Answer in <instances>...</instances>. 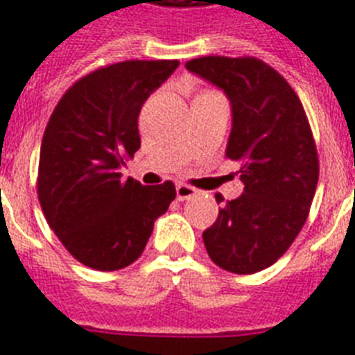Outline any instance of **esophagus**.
Here are the masks:
<instances>
[{
    "mask_svg": "<svg viewBox=\"0 0 355 355\" xmlns=\"http://www.w3.org/2000/svg\"><path fill=\"white\" fill-rule=\"evenodd\" d=\"M198 194V191H196L194 187L191 185H183V183H180V185L175 187V198L180 201H185V200H191L192 196Z\"/></svg>",
    "mask_w": 355,
    "mask_h": 355,
    "instance_id": "1",
    "label": "esophagus"
}]
</instances>
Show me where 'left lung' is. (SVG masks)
I'll list each match as a JSON object with an SVG mask.
<instances>
[{"mask_svg":"<svg viewBox=\"0 0 355 355\" xmlns=\"http://www.w3.org/2000/svg\"><path fill=\"white\" fill-rule=\"evenodd\" d=\"M185 67L231 102L225 155L240 164L243 181V194L220 209L203 243L225 271L257 273L288 251L315 196L319 159L304 107L290 84L257 58L201 56Z\"/></svg>","mask_w":355,"mask_h":355,"instance_id":"left-lung-1","label":"left lung"}]
</instances>
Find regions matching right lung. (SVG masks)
Returning <instances> with one entry per match:
<instances>
[{"mask_svg": "<svg viewBox=\"0 0 355 355\" xmlns=\"http://www.w3.org/2000/svg\"><path fill=\"white\" fill-rule=\"evenodd\" d=\"M178 60L106 65L73 84L45 128L38 200L64 248L84 266L117 271L143 254L154 222L175 198L172 181L144 187L123 180L141 148L137 119Z\"/></svg>", "mask_w": 355, "mask_h": 355, "instance_id": "add662e5", "label": "right lung"}]
</instances>
